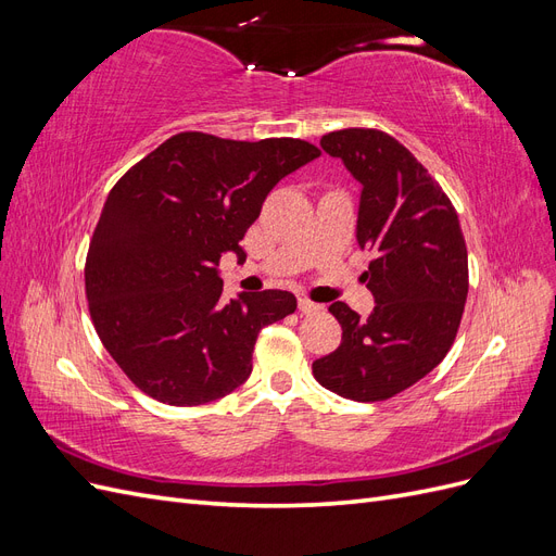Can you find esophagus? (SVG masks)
I'll return each instance as SVG.
<instances>
[{
	"label": "esophagus",
	"instance_id": "obj_1",
	"mask_svg": "<svg viewBox=\"0 0 556 556\" xmlns=\"http://www.w3.org/2000/svg\"><path fill=\"white\" fill-rule=\"evenodd\" d=\"M299 311L304 313V315H313V313L323 311V306L315 304V301H311V299H306V296H301V299H299Z\"/></svg>",
	"mask_w": 556,
	"mask_h": 556
}]
</instances>
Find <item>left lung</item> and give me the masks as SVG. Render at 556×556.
<instances>
[{"instance_id":"1","label":"left lung","mask_w":556,"mask_h":556,"mask_svg":"<svg viewBox=\"0 0 556 556\" xmlns=\"http://www.w3.org/2000/svg\"><path fill=\"white\" fill-rule=\"evenodd\" d=\"M362 188L357 241L376 260L364 274L376 296L368 319L343 301L329 313L341 345L313 362L315 380L339 396L392 399L439 366L462 325L468 252L457 211L435 178L387 131L348 127L319 141Z\"/></svg>"}]
</instances>
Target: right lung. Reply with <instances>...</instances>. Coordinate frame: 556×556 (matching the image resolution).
I'll return each instance as SVG.
<instances>
[{"label": "right lung", "mask_w": 556, "mask_h": 556, "mask_svg": "<svg viewBox=\"0 0 556 556\" xmlns=\"http://www.w3.org/2000/svg\"><path fill=\"white\" fill-rule=\"evenodd\" d=\"M319 157L301 139L233 141L174 134L113 185L86 257L92 325L123 374L169 406H201L252 371L262 327L296 311L282 290L223 299L225 252L266 194Z\"/></svg>", "instance_id": "add662e5"}]
</instances>
